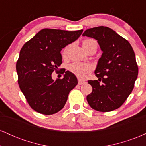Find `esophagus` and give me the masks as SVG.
I'll use <instances>...</instances> for the list:
<instances>
[{
	"label": "esophagus",
	"mask_w": 146,
	"mask_h": 146,
	"mask_svg": "<svg viewBox=\"0 0 146 146\" xmlns=\"http://www.w3.org/2000/svg\"><path fill=\"white\" fill-rule=\"evenodd\" d=\"M86 83V82L82 80H80V79H78V84L80 85H82V84H84Z\"/></svg>",
	"instance_id": "1"
}]
</instances>
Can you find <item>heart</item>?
I'll use <instances>...</instances> for the list:
<instances>
[{"label":"heart","instance_id":"b5f03b06","mask_svg":"<svg viewBox=\"0 0 146 146\" xmlns=\"http://www.w3.org/2000/svg\"><path fill=\"white\" fill-rule=\"evenodd\" d=\"M98 44L97 42L95 40L93 39H89V40H86L83 41L82 45L84 46H89L90 44ZM68 46H66L64 48V49L62 51V56L64 57L66 56V53L68 52ZM70 71H71L72 73H74V74L78 76V78H82L86 75L87 73H90L92 70V67L90 64H80V63H73L69 66Z\"/></svg>","mask_w":146,"mask_h":146}]
</instances>
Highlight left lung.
Wrapping results in <instances>:
<instances>
[{
  "instance_id": "1",
  "label": "left lung",
  "mask_w": 146,
  "mask_h": 146,
  "mask_svg": "<svg viewBox=\"0 0 146 146\" xmlns=\"http://www.w3.org/2000/svg\"><path fill=\"white\" fill-rule=\"evenodd\" d=\"M82 36L98 40L103 52L95 71L99 81H88L93 91L87 95V102L95 110L113 111L124 103L133 90L139 70L135 52L128 40L107 27L88 29Z\"/></svg>"
}]
</instances>
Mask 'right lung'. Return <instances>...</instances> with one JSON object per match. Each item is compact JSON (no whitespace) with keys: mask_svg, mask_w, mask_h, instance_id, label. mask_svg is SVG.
<instances>
[{"mask_svg":"<svg viewBox=\"0 0 146 146\" xmlns=\"http://www.w3.org/2000/svg\"><path fill=\"white\" fill-rule=\"evenodd\" d=\"M83 30L68 31L43 29L27 42L16 62L18 82L31 108L43 115H53L62 109L68 93L78 84L71 72L53 80L51 74L61 65L62 48L76 40Z\"/></svg>","mask_w":146,"mask_h":146,"instance_id":"obj_1","label":"right lung"}]
</instances>
